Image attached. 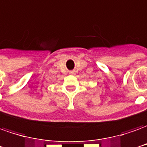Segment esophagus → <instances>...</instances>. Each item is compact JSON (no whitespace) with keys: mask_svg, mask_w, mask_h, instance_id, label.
Instances as JSON below:
<instances>
[{"mask_svg":"<svg viewBox=\"0 0 147 147\" xmlns=\"http://www.w3.org/2000/svg\"><path fill=\"white\" fill-rule=\"evenodd\" d=\"M70 74H73V72H70Z\"/></svg>","mask_w":147,"mask_h":147,"instance_id":"esophagus-1","label":"esophagus"}]
</instances>
